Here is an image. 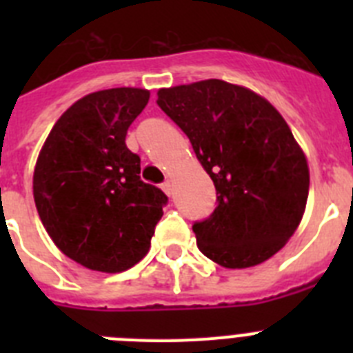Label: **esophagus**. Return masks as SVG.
Masks as SVG:
<instances>
[{
	"label": "esophagus",
	"instance_id": "34e87169",
	"mask_svg": "<svg viewBox=\"0 0 353 353\" xmlns=\"http://www.w3.org/2000/svg\"><path fill=\"white\" fill-rule=\"evenodd\" d=\"M162 191L166 192L168 196H171V194H173V182H171L170 179H168L166 182L162 183Z\"/></svg>",
	"mask_w": 353,
	"mask_h": 353
}]
</instances>
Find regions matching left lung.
<instances>
[{
	"mask_svg": "<svg viewBox=\"0 0 353 353\" xmlns=\"http://www.w3.org/2000/svg\"><path fill=\"white\" fill-rule=\"evenodd\" d=\"M159 108L183 130L217 192L196 221L199 251L226 269L274 256L304 214L310 170L283 117L254 92L221 79L159 90Z\"/></svg>",
	"mask_w": 353,
	"mask_h": 353,
	"instance_id": "8db88e82",
	"label": "left lung"
}]
</instances>
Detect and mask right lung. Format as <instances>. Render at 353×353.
Instances as JSON below:
<instances>
[{
	"label": "right lung",
	"mask_w": 353,
	"mask_h": 353,
	"mask_svg": "<svg viewBox=\"0 0 353 353\" xmlns=\"http://www.w3.org/2000/svg\"><path fill=\"white\" fill-rule=\"evenodd\" d=\"M150 93L111 88L65 111L43 143L33 196L60 251L86 269L123 272L145 258L168 196L139 176L125 136Z\"/></svg>",
	"instance_id": "right-lung-1"
}]
</instances>
